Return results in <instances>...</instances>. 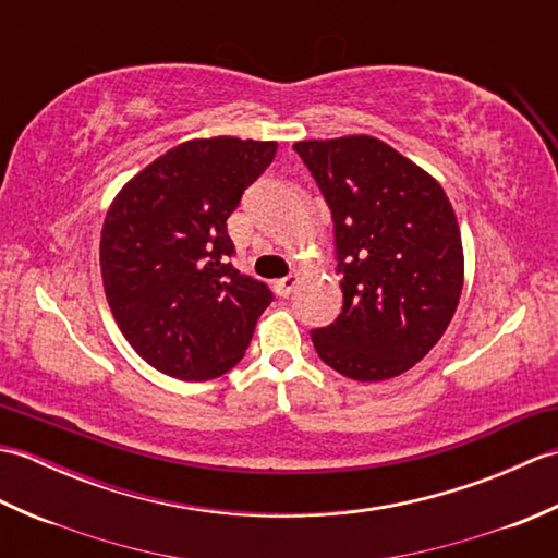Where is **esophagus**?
Listing matches in <instances>:
<instances>
[{"label": "esophagus", "mask_w": 558, "mask_h": 558, "mask_svg": "<svg viewBox=\"0 0 558 558\" xmlns=\"http://www.w3.org/2000/svg\"><path fill=\"white\" fill-rule=\"evenodd\" d=\"M298 282H300V276H298V272H292V276H288V278L276 280V286H272V288H276L280 298H290L292 290L298 288Z\"/></svg>", "instance_id": "obj_1"}]
</instances>
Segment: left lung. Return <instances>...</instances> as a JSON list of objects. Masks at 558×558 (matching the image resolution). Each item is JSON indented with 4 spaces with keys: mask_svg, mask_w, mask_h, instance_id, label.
I'll list each match as a JSON object with an SVG mask.
<instances>
[{
    "mask_svg": "<svg viewBox=\"0 0 558 558\" xmlns=\"http://www.w3.org/2000/svg\"><path fill=\"white\" fill-rule=\"evenodd\" d=\"M330 206L342 312L312 330L330 369L386 381L426 357L453 318L465 256L456 210L434 177L381 138L298 141Z\"/></svg>",
    "mask_w": 558,
    "mask_h": 558,
    "instance_id": "8db88e82",
    "label": "left lung"
}]
</instances>
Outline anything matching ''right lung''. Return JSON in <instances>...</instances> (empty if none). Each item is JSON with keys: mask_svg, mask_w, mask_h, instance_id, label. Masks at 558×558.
I'll use <instances>...</instances> for the list:
<instances>
[{"mask_svg": "<svg viewBox=\"0 0 558 558\" xmlns=\"http://www.w3.org/2000/svg\"><path fill=\"white\" fill-rule=\"evenodd\" d=\"M276 150V141H184L110 204L100 232L105 298L153 369L208 381L244 357L272 294L232 266L228 218Z\"/></svg>", "mask_w": 558, "mask_h": 558, "instance_id": "obj_1", "label": "right lung"}]
</instances>
